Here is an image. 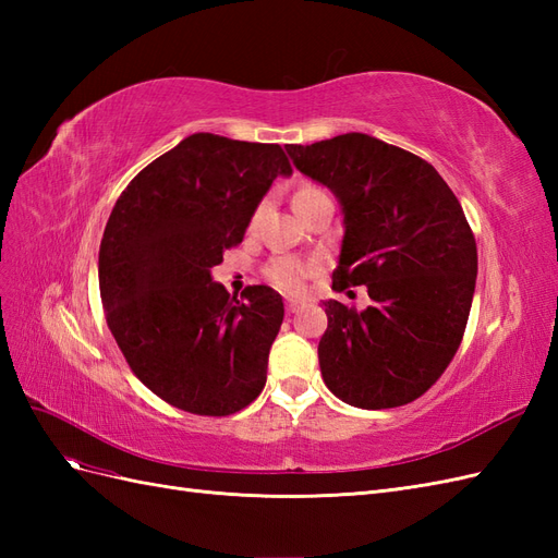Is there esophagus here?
I'll use <instances>...</instances> for the list:
<instances>
[{
    "label": "esophagus",
    "instance_id": "esophagus-1",
    "mask_svg": "<svg viewBox=\"0 0 558 558\" xmlns=\"http://www.w3.org/2000/svg\"><path fill=\"white\" fill-rule=\"evenodd\" d=\"M298 310H300L298 302H289V305H286V312H289V314H298Z\"/></svg>",
    "mask_w": 558,
    "mask_h": 558
}]
</instances>
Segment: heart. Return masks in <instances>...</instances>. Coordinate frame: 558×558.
<instances>
[{
	"instance_id": "heart-1",
	"label": "heart",
	"mask_w": 558,
	"mask_h": 558,
	"mask_svg": "<svg viewBox=\"0 0 558 558\" xmlns=\"http://www.w3.org/2000/svg\"><path fill=\"white\" fill-rule=\"evenodd\" d=\"M318 189H312V185H302V189L295 193V197H305L310 193H316ZM267 279L272 281L279 291L289 293V295H302L305 293V279H307V267L298 263V260H277L269 265L267 269Z\"/></svg>"
}]
</instances>
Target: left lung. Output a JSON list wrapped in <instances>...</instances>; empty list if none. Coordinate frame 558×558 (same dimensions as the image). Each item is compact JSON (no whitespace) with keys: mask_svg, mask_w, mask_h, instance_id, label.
<instances>
[{"mask_svg":"<svg viewBox=\"0 0 558 558\" xmlns=\"http://www.w3.org/2000/svg\"><path fill=\"white\" fill-rule=\"evenodd\" d=\"M286 150L342 207L332 289L365 286L373 300L363 312L324 302L326 386L361 410L416 400L451 363L475 295L477 244L461 202L433 165L363 132Z\"/></svg>","mask_w":558,"mask_h":558,"instance_id":"left-lung-1","label":"left lung"}]
</instances>
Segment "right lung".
Wrapping results in <instances>:
<instances>
[{"label":"right lung","mask_w":558,"mask_h":558,"mask_svg":"<svg viewBox=\"0 0 558 558\" xmlns=\"http://www.w3.org/2000/svg\"><path fill=\"white\" fill-rule=\"evenodd\" d=\"M291 174L279 144L195 132L116 199L97 265L107 324L132 373L183 412L228 416L263 391L281 295L246 286L230 298L211 269Z\"/></svg>","instance_id":"obj_1"}]
</instances>
